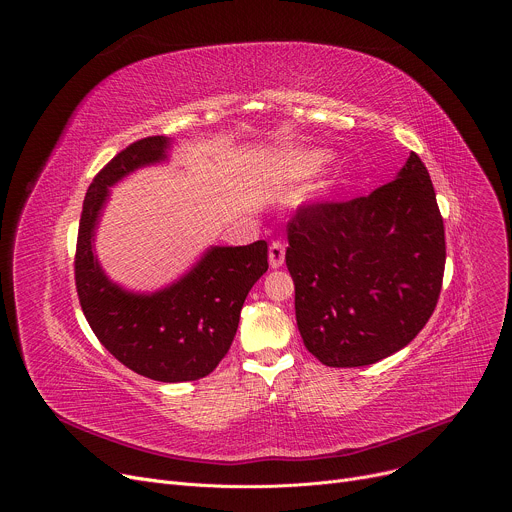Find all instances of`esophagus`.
<instances>
[{"instance_id":"esophagus-1","label":"esophagus","mask_w":512,"mask_h":512,"mask_svg":"<svg viewBox=\"0 0 512 512\" xmlns=\"http://www.w3.org/2000/svg\"><path fill=\"white\" fill-rule=\"evenodd\" d=\"M285 261V247L279 241H273L269 245V265L271 269H279Z\"/></svg>"}]
</instances>
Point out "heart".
<instances>
[{
	"label": "heart",
	"mask_w": 512,
	"mask_h": 512,
	"mask_svg": "<svg viewBox=\"0 0 512 512\" xmlns=\"http://www.w3.org/2000/svg\"><path fill=\"white\" fill-rule=\"evenodd\" d=\"M334 160V152L326 150V148H308V150H296L289 152L279 160V168L277 174L281 180H289V182H300V180H308L312 176H318L320 172H324ZM340 190V180L338 178H330L324 180L316 186L314 194H312V202H328L332 200Z\"/></svg>",
	"instance_id": "b5f03b06"
}]
</instances>
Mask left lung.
I'll use <instances>...</instances> for the list:
<instances>
[{"mask_svg": "<svg viewBox=\"0 0 512 512\" xmlns=\"http://www.w3.org/2000/svg\"><path fill=\"white\" fill-rule=\"evenodd\" d=\"M287 239L298 330L326 367H367L395 354L435 310L444 221L417 154L369 196L298 210Z\"/></svg>", "mask_w": 512, "mask_h": 512, "instance_id": "1", "label": "left lung"}]
</instances>
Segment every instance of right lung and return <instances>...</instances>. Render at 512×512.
Segmentation results:
<instances>
[{
	"label": "right lung",
	"mask_w": 512,
	"mask_h": 512,
	"mask_svg": "<svg viewBox=\"0 0 512 512\" xmlns=\"http://www.w3.org/2000/svg\"><path fill=\"white\" fill-rule=\"evenodd\" d=\"M174 139L145 137L117 154L87 190L81 214L75 279L83 314L101 344L127 369L162 383L210 375L229 352L241 308L267 271V243L212 245L172 283L133 291L113 281L95 251L111 188L133 172L170 162Z\"/></svg>",
	"instance_id": "right-lung-1"
}]
</instances>
